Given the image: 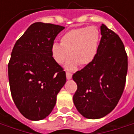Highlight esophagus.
<instances>
[{
    "instance_id": "obj_1",
    "label": "esophagus",
    "mask_w": 134,
    "mask_h": 134,
    "mask_svg": "<svg viewBox=\"0 0 134 134\" xmlns=\"http://www.w3.org/2000/svg\"><path fill=\"white\" fill-rule=\"evenodd\" d=\"M66 76H67V79H71V77H72V74L70 73H69V72L66 73Z\"/></svg>"
}]
</instances>
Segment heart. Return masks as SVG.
I'll use <instances>...</instances> for the list:
<instances>
[{
  "instance_id": "heart-1",
  "label": "heart",
  "mask_w": 134,
  "mask_h": 134,
  "mask_svg": "<svg viewBox=\"0 0 134 134\" xmlns=\"http://www.w3.org/2000/svg\"><path fill=\"white\" fill-rule=\"evenodd\" d=\"M100 34L94 26L81 27L67 32L60 39V44L51 46V56L58 64H65L67 70H74L78 65L85 67L94 59L99 45Z\"/></svg>"
}]
</instances>
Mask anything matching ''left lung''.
I'll return each instance as SVG.
<instances>
[{"instance_id": "obj_1", "label": "left lung", "mask_w": 134, "mask_h": 134, "mask_svg": "<svg viewBox=\"0 0 134 134\" xmlns=\"http://www.w3.org/2000/svg\"><path fill=\"white\" fill-rule=\"evenodd\" d=\"M93 61L73 74L77 89L73 100L85 118L104 117L118 104L122 94L128 69L127 54L120 36L105 25Z\"/></svg>"}]
</instances>
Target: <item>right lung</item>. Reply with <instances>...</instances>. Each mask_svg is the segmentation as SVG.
Instances as JSON below:
<instances>
[{"instance_id":"obj_1","label":"right lung","mask_w":134,"mask_h":134,"mask_svg":"<svg viewBox=\"0 0 134 134\" xmlns=\"http://www.w3.org/2000/svg\"><path fill=\"white\" fill-rule=\"evenodd\" d=\"M64 26L36 22L16 41L8 63L14 102L30 120H41L53 109L66 83V73L51 56V46Z\"/></svg>"}]
</instances>
